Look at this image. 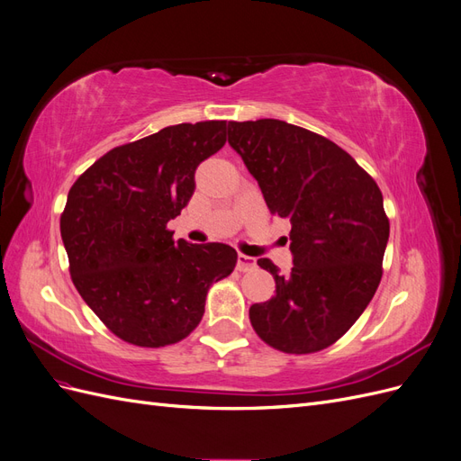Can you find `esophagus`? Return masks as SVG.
Returning <instances> with one entry per match:
<instances>
[{
	"instance_id": "esophagus-1",
	"label": "esophagus",
	"mask_w": 461,
	"mask_h": 461,
	"mask_svg": "<svg viewBox=\"0 0 461 461\" xmlns=\"http://www.w3.org/2000/svg\"><path fill=\"white\" fill-rule=\"evenodd\" d=\"M256 267V258H249L246 254H239V261H236V269H239L240 273H246V271H252Z\"/></svg>"
}]
</instances>
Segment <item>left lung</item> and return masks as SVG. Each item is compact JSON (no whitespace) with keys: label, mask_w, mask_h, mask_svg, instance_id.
<instances>
[{"label":"left lung","mask_w":461,"mask_h":461,"mask_svg":"<svg viewBox=\"0 0 461 461\" xmlns=\"http://www.w3.org/2000/svg\"><path fill=\"white\" fill-rule=\"evenodd\" d=\"M229 144L269 212L292 225V271L278 275L271 259H258L276 294L249 308L252 327L285 354L325 350L356 323L381 283L390 232L383 194L350 153L296 124L230 121Z\"/></svg>","instance_id":"left-lung-1"}]
</instances>
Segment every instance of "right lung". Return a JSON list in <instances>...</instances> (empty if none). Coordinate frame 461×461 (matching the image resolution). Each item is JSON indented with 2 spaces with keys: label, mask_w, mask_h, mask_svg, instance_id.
Masks as SVG:
<instances>
[{
  "label": "right lung",
  "mask_w": 461,
  "mask_h": 461,
  "mask_svg": "<svg viewBox=\"0 0 461 461\" xmlns=\"http://www.w3.org/2000/svg\"><path fill=\"white\" fill-rule=\"evenodd\" d=\"M227 142V121L183 122L109 149L68 190L61 239L71 278L121 340L161 348L200 325L236 249L173 240L167 222L192 198L194 173Z\"/></svg>",
  "instance_id": "right-lung-1"
}]
</instances>
